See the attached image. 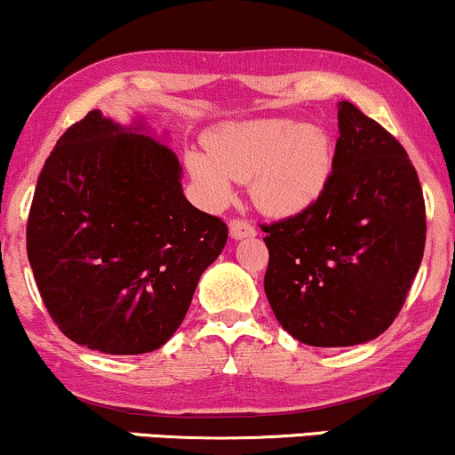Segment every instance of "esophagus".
Segmentation results:
<instances>
[{"label":"esophagus","instance_id":"esophagus-1","mask_svg":"<svg viewBox=\"0 0 455 455\" xmlns=\"http://www.w3.org/2000/svg\"><path fill=\"white\" fill-rule=\"evenodd\" d=\"M229 234H232L234 238H251L258 234V229H255L253 223L244 221V219H232V221H229Z\"/></svg>","mask_w":455,"mask_h":455}]
</instances>
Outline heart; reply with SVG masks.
I'll return each mask as SVG.
<instances>
[{
  "label": "heart",
  "instance_id": "1",
  "mask_svg": "<svg viewBox=\"0 0 455 455\" xmlns=\"http://www.w3.org/2000/svg\"><path fill=\"white\" fill-rule=\"evenodd\" d=\"M206 153H191L189 168L211 202L232 197L236 180H249L261 211L291 217L323 196L334 168L332 142L322 127L290 119L229 123L208 138Z\"/></svg>",
  "mask_w": 455,
  "mask_h": 455
}]
</instances>
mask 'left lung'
<instances>
[{
  "label": "left lung",
  "mask_w": 455,
  "mask_h": 455,
  "mask_svg": "<svg viewBox=\"0 0 455 455\" xmlns=\"http://www.w3.org/2000/svg\"><path fill=\"white\" fill-rule=\"evenodd\" d=\"M334 168L308 211L264 223V290L304 345L351 347L398 317L426 244V202L407 151L351 101L339 104Z\"/></svg>",
  "instance_id": "8db88e82"
}]
</instances>
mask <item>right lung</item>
Here are the masks:
<instances>
[{"label":"right lung","instance_id":"right-lung-1","mask_svg":"<svg viewBox=\"0 0 455 455\" xmlns=\"http://www.w3.org/2000/svg\"><path fill=\"white\" fill-rule=\"evenodd\" d=\"M226 243V223L187 202L172 148L100 110L59 138L27 219L48 315L69 340L112 355L159 349Z\"/></svg>","mask_w":455,"mask_h":455}]
</instances>
